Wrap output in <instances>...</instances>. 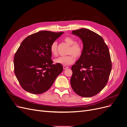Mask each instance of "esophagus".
<instances>
[{
  "label": "esophagus",
  "instance_id": "34e87169",
  "mask_svg": "<svg viewBox=\"0 0 127 127\" xmlns=\"http://www.w3.org/2000/svg\"><path fill=\"white\" fill-rule=\"evenodd\" d=\"M67 68H68V66H66V65L63 66V69H66Z\"/></svg>",
  "mask_w": 127,
  "mask_h": 127
}]
</instances>
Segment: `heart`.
<instances>
[{
  "instance_id": "heart-1",
  "label": "heart",
  "mask_w": 127,
  "mask_h": 127,
  "mask_svg": "<svg viewBox=\"0 0 127 127\" xmlns=\"http://www.w3.org/2000/svg\"><path fill=\"white\" fill-rule=\"evenodd\" d=\"M64 41L66 42L70 47L66 56L60 57L54 60L55 63L63 65H68L74 63L75 58H79L83 52V47L79 42H76L73 38L67 36L64 38ZM50 52L54 56L58 54V42L54 41L50 46Z\"/></svg>"
}]
</instances>
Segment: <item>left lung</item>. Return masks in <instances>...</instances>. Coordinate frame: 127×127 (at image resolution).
<instances>
[{
	"label": "left lung",
	"instance_id": "left-lung-1",
	"mask_svg": "<svg viewBox=\"0 0 127 127\" xmlns=\"http://www.w3.org/2000/svg\"><path fill=\"white\" fill-rule=\"evenodd\" d=\"M83 42V52L71 66L70 85L79 96L95 95L106 85L112 69L111 56L103 38L86 29L72 31Z\"/></svg>",
	"mask_w": 127,
	"mask_h": 127
}]
</instances>
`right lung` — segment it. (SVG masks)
<instances>
[{
	"mask_svg": "<svg viewBox=\"0 0 127 127\" xmlns=\"http://www.w3.org/2000/svg\"><path fill=\"white\" fill-rule=\"evenodd\" d=\"M63 32L40 31L22 42L14 57V71L23 89L35 95L47 91L62 72L61 64L51 59V44Z\"/></svg>",
	"mask_w": 127,
	"mask_h": 127,
	"instance_id": "obj_1",
	"label": "right lung"
}]
</instances>
